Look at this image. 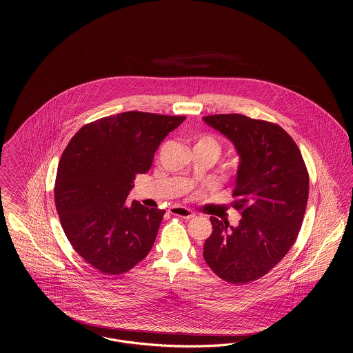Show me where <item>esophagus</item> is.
Wrapping results in <instances>:
<instances>
[{
  "label": "esophagus",
  "mask_w": 353,
  "mask_h": 353,
  "mask_svg": "<svg viewBox=\"0 0 353 353\" xmlns=\"http://www.w3.org/2000/svg\"><path fill=\"white\" fill-rule=\"evenodd\" d=\"M169 213L173 214V216L183 217V219H186L194 217V213L190 209H186V208H183V206H172V208H169Z\"/></svg>",
  "instance_id": "1"
}]
</instances>
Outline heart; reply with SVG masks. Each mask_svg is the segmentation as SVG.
Wrapping results in <instances>:
<instances>
[{
	"label": "heart",
	"mask_w": 353,
	"mask_h": 353,
	"mask_svg": "<svg viewBox=\"0 0 353 353\" xmlns=\"http://www.w3.org/2000/svg\"><path fill=\"white\" fill-rule=\"evenodd\" d=\"M194 147H209V148H213V150L219 151L217 141L213 137H210V136H201V137H199Z\"/></svg>",
	"instance_id": "heart-1"
}]
</instances>
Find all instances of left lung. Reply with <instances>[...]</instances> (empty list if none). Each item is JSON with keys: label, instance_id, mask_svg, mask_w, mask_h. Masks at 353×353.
<instances>
[{"label": "left lung", "instance_id": "8db88e82", "mask_svg": "<svg viewBox=\"0 0 353 353\" xmlns=\"http://www.w3.org/2000/svg\"><path fill=\"white\" fill-rule=\"evenodd\" d=\"M239 154L233 206L238 226L210 217L213 233L203 258L221 279L243 285L259 279L285 256L302 228L308 172L292 137L278 124L239 114L205 117Z\"/></svg>", "mask_w": 353, "mask_h": 353}]
</instances>
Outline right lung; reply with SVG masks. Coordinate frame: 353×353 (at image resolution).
<instances>
[{"instance_id": "obj_1", "label": "right lung", "mask_w": 353, "mask_h": 353, "mask_svg": "<svg viewBox=\"0 0 353 353\" xmlns=\"http://www.w3.org/2000/svg\"><path fill=\"white\" fill-rule=\"evenodd\" d=\"M185 117L128 111L83 125L63 151L55 206L71 246L104 275L132 269L151 252L165 210L125 205L136 174Z\"/></svg>"}]
</instances>
